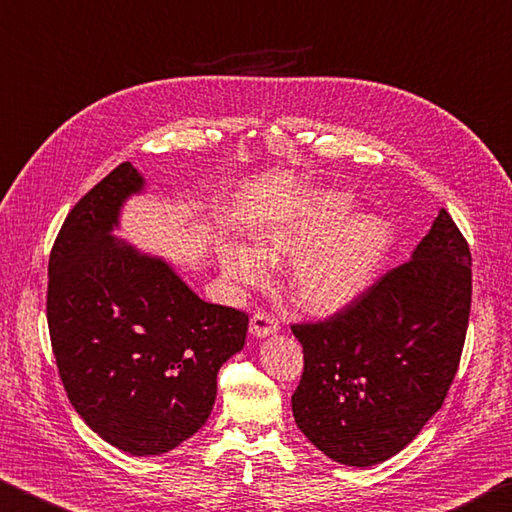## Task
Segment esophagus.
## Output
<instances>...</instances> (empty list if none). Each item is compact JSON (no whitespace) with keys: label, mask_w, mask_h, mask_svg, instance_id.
<instances>
[{"label":"esophagus","mask_w":512,"mask_h":512,"mask_svg":"<svg viewBox=\"0 0 512 512\" xmlns=\"http://www.w3.org/2000/svg\"><path fill=\"white\" fill-rule=\"evenodd\" d=\"M279 328H281L279 319H276L272 312H267V310H258L256 315L251 317V324H249L251 335H256V337H267V335L276 333Z\"/></svg>","instance_id":"34e87169"}]
</instances>
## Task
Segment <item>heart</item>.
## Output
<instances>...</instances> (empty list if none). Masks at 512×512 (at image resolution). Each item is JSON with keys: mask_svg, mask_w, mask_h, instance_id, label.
<instances>
[{"mask_svg": "<svg viewBox=\"0 0 512 512\" xmlns=\"http://www.w3.org/2000/svg\"><path fill=\"white\" fill-rule=\"evenodd\" d=\"M348 211L351 200L346 195H315L303 200L297 209L270 211L251 229L259 256L229 247L222 254L224 270L233 279L254 283L265 276L261 257L281 261L301 256L294 270L297 301L317 315L344 310L371 283L391 242L389 224L375 215H362L338 230Z\"/></svg>", "mask_w": 512, "mask_h": 512, "instance_id": "obj_1", "label": "heart"}]
</instances>
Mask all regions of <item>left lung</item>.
Here are the masks:
<instances>
[{
  "mask_svg": "<svg viewBox=\"0 0 512 512\" xmlns=\"http://www.w3.org/2000/svg\"><path fill=\"white\" fill-rule=\"evenodd\" d=\"M472 303L470 245L441 209L407 263L344 310L292 324L303 373L292 414L330 459L366 468L414 441L459 371Z\"/></svg>",
  "mask_w": 512,
  "mask_h": 512,
  "instance_id": "1",
  "label": "left lung"
}]
</instances>
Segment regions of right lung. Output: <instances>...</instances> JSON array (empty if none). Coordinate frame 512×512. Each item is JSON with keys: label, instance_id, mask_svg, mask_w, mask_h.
I'll use <instances>...</instances> for the list:
<instances>
[{"label": "right lung", "instance_id": "right-lung-1", "mask_svg": "<svg viewBox=\"0 0 512 512\" xmlns=\"http://www.w3.org/2000/svg\"><path fill=\"white\" fill-rule=\"evenodd\" d=\"M130 161L76 202L49 256L47 324L78 416L134 456L164 454L209 418L220 366L245 346L249 315L206 303L159 258L112 236L141 191Z\"/></svg>", "mask_w": 512, "mask_h": 512}]
</instances>
